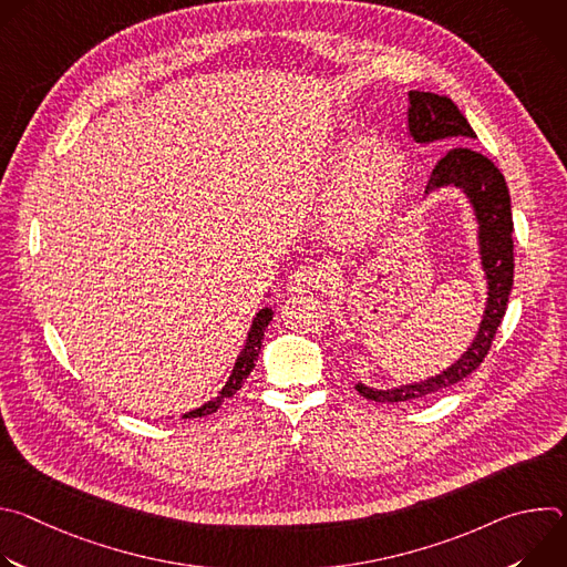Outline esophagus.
<instances>
[{
    "label": "esophagus",
    "instance_id": "esophagus-1",
    "mask_svg": "<svg viewBox=\"0 0 567 567\" xmlns=\"http://www.w3.org/2000/svg\"><path fill=\"white\" fill-rule=\"evenodd\" d=\"M322 276H326V274L320 271V267H316V265H300V267H296V269L291 271L289 282H287V289H289L291 293L311 291V289L320 287Z\"/></svg>",
    "mask_w": 567,
    "mask_h": 567
}]
</instances>
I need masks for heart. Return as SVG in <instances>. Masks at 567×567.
<instances>
[{
    "label": "heart",
    "mask_w": 567,
    "mask_h": 567,
    "mask_svg": "<svg viewBox=\"0 0 567 567\" xmlns=\"http://www.w3.org/2000/svg\"><path fill=\"white\" fill-rule=\"evenodd\" d=\"M313 179L332 182L328 217L334 233L361 237L377 228L396 204L406 182V161L388 141L346 138L320 152Z\"/></svg>",
    "instance_id": "heart-1"
}]
</instances>
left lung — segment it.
Here are the masks:
<instances>
[{
	"label": "left lung",
	"instance_id": "left-lung-1",
	"mask_svg": "<svg viewBox=\"0 0 567 567\" xmlns=\"http://www.w3.org/2000/svg\"><path fill=\"white\" fill-rule=\"evenodd\" d=\"M406 125L413 141L422 145L442 138L457 143L475 138V132L457 105L451 99L431 92H409ZM449 186L464 193L477 224L475 239L480 269L484 274V282H487V300H484L477 332L462 357L435 377L394 388H372L359 381L354 388L370 401H411L451 388L453 383L468 377L482 363V359L487 357L496 330L503 322L514 285V221L505 177L487 156L468 147H453L444 158L437 161L426 186V195Z\"/></svg>",
	"mask_w": 567,
	"mask_h": 567
}]
</instances>
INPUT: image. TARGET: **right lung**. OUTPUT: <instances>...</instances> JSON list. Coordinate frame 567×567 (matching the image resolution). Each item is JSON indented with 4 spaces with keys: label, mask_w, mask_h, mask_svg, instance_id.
I'll return each instance as SVG.
<instances>
[{
    "label": "right lung",
    "mask_w": 567,
    "mask_h": 567,
    "mask_svg": "<svg viewBox=\"0 0 567 567\" xmlns=\"http://www.w3.org/2000/svg\"><path fill=\"white\" fill-rule=\"evenodd\" d=\"M271 318H274V309H271V307H262V309L256 313V318H254V322H251V328H249V334H247V341H245V348L239 350V354H237V359H235V365H233V372H230L228 381L224 383V388L219 390V394H217L215 399L206 401L204 406H199V409H195V411H190V413H184L182 420L204 417V415L215 413V411L221 406L224 399L233 396V394L241 388V383L247 381V377L251 374V370H254L256 363H258V357H260V350H262L265 330H267V326L271 322Z\"/></svg>",
    "instance_id": "1"
}]
</instances>
